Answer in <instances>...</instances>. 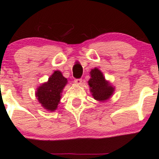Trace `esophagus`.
Wrapping results in <instances>:
<instances>
[{"label":"esophagus","instance_id":"34e87169","mask_svg":"<svg viewBox=\"0 0 159 159\" xmlns=\"http://www.w3.org/2000/svg\"><path fill=\"white\" fill-rule=\"evenodd\" d=\"M82 79H76V80H75V84H78V85H79V84H80L82 83Z\"/></svg>","mask_w":159,"mask_h":159}]
</instances>
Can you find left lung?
<instances>
[{"instance_id":"8db88e82","label":"left lung","mask_w":159,"mask_h":159,"mask_svg":"<svg viewBox=\"0 0 159 159\" xmlns=\"http://www.w3.org/2000/svg\"><path fill=\"white\" fill-rule=\"evenodd\" d=\"M90 79L88 81L90 90L96 101L103 102L109 99L114 92V88L106 81L103 73L98 69L91 70Z\"/></svg>"}]
</instances>
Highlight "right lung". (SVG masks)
<instances>
[{
    "label": "right lung",
    "mask_w": 159,
    "mask_h": 159,
    "mask_svg": "<svg viewBox=\"0 0 159 159\" xmlns=\"http://www.w3.org/2000/svg\"><path fill=\"white\" fill-rule=\"evenodd\" d=\"M67 84V79L60 71H55L47 82L37 89L35 95L39 103L45 109L54 111L60 103L63 89Z\"/></svg>",
    "instance_id": "right-lung-1"
}]
</instances>
